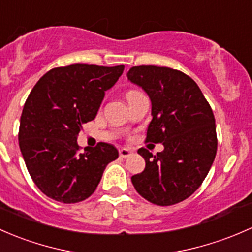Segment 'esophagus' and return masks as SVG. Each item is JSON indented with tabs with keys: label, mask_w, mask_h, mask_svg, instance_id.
Wrapping results in <instances>:
<instances>
[{
	"label": "esophagus",
	"mask_w": 252,
	"mask_h": 252,
	"mask_svg": "<svg viewBox=\"0 0 252 252\" xmlns=\"http://www.w3.org/2000/svg\"><path fill=\"white\" fill-rule=\"evenodd\" d=\"M119 154H120L121 158L126 159V158H129L132 154H133V150L128 149V148H121L120 152H119Z\"/></svg>",
	"instance_id": "1"
}]
</instances>
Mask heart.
<instances>
[{
    "label": "heart",
    "mask_w": 252,
    "mask_h": 252,
    "mask_svg": "<svg viewBox=\"0 0 252 252\" xmlns=\"http://www.w3.org/2000/svg\"><path fill=\"white\" fill-rule=\"evenodd\" d=\"M133 92H137V91H129V92L127 93V95H128V94H131V93H133Z\"/></svg>",
    "instance_id": "obj_1"
}]
</instances>
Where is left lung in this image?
Here are the masks:
<instances>
[{
  "mask_svg": "<svg viewBox=\"0 0 252 252\" xmlns=\"http://www.w3.org/2000/svg\"><path fill=\"white\" fill-rule=\"evenodd\" d=\"M127 79L152 100L145 143H162L153 155L145 148L143 172L131 181L139 195L159 206H170L191 195L209 173L217 152L215 116L196 82L167 66H132Z\"/></svg>",
  "mask_w": 252,
  "mask_h": 252,
  "instance_id": "8db88e82",
  "label": "left lung"
}]
</instances>
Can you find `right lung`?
<instances>
[{
    "instance_id": "1",
    "label": "right lung",
    "mask_w": 252,
    "mask_h": 252,
    "mask_svg": "<svg viewBox=\"0 0 252 252\" xmlns=\"http://www.w3.org/2000/svg\"><path fill=\"white\" fill-rule=\"evenodd\" d=\"M124 68L59 66L46 72L30 92L18 139L33 183L48 198L64 204L85 200L95 190L107 165L118 159L114 145L99 142L81 153L76 141Z\"/></svg>"
}]
</instances>
